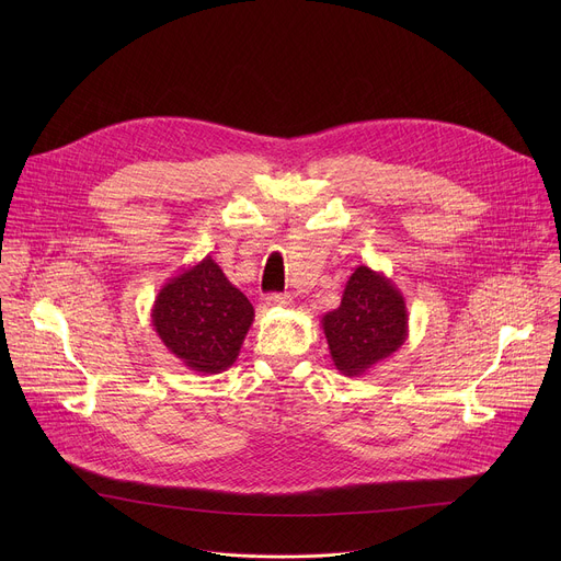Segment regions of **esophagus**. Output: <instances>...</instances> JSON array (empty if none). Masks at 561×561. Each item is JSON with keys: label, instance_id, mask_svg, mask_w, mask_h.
I'll list each match as a JSON object with an SVG mask.
<instances>
[{"label": "esophagus", "instance_id": "esophagus-1", "mask_svg": "<svg viewBox=\"0 0 561 561\" xmlns=\"http://www.w3.org/2000/svg\"><path fill=\"white\" fill-rule=\"evenodd\" d=\"M266 304L268 306H277V308H288V306H293V297L290 295H282V293H273V295H268L266 297Z\"/></svg>", "mask_w": 561, "mask_h": 561}]
</instances>
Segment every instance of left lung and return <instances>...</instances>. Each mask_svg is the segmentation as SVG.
I'll return each instance as SVG.
<instances>
[{
  "instance_id": "left-lung-1",
  "label": "left lung",
  "mask_w": 561,
  "mask_h": 561,
  "mask_svg": "<svg viewBox=\"0 0 561 561\" xmlns=\"http://www.w3.org/2000/svg\"><path fill=\"white\" fill-rule=\"evenodd\" d=\"M322 329L335 368L346 377H362L404 346V295L383 273L362 264L348 277L342 304L322 317Z\"/></svg>"
}]
</instances>
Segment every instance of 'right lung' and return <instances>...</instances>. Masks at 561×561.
I'll return each mask as SVG.
<instances>
[{
    "mask_svg": "<svg viewBox=\"0 0 561 561\" xmlns=\"http://www.w3.org/2000/svg\"><path fill=\"white\" fill-rule=\"evenodd\" d=\"M253 317L249 297L210 255L171 277L150 310L152 329L169 353L199 375H217L234 364Z\"/></svg>",
    "mask_w": 561,
    "mask_h": 561,
    "instance_id": "1",
    "label": "right lung"
}]
</instances>
